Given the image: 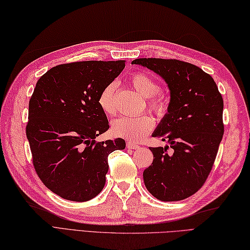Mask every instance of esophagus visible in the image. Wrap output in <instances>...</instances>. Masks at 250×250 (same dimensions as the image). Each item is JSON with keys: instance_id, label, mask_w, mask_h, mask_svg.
<instances>
[{"instance_id": "obj_1", "label": "esophagus", "mask_w": 250, "mask_h": 250, "mask_svg": "<svg viewBox=\"0 0 250 250\" xmlns=\"http://www.w3.org/2000/svg\"><path fill=\"white\" fill-rule=\"evenodd\" d=\"M126 147L128 148V149H138L140 146L138 145V144H136V143H133V142H130V141H128L126 143Z\"/></svg>"}]
</instances>
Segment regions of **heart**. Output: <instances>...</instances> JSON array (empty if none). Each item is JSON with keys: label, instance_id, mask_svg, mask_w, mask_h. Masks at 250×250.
<instances>
[{"label": "heart", "instance_id": "heart-1", "mask_svg": "<svg viewBox=\"0 0 250 250\" xmlns=\"http://www.w3.org/2000/svg\"><path fill=\"white\" fill-rule=\"evenodd\" d=\"M130 83L140 94L148 97V106L158 114H164L167 110V100L160 93V84L156 79L142 72H137L130 77ZM117 83L112 82L102 89L97 97L100 108L107 115L117 113ZM155 122L149 115H141L138 118L122 117L112 122L111 131L115 137L123 138L130 142L142 141L146 135L153 130Z\"/></svg>", "mask_w": 250, "mask_h": 250}]
</instances>
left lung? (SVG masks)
I'll list each match as a JSON object with an SVG mask.
<instances>
[{
  "mask_svg": "<svg viewBox=\"0 0 250 250\" xmlns=\"http://www.w3.org/2000/svg\"><path fill=\"white\" fill-rule=\"evenodd\" d=\"M131 63L159 74L171 91L167 113L153 133L169 145L149 148L154 160L143 172L145 187L162 202L190 197L208 178L223 139L222 94L214 79L192 63L162 58Z\"/></svg>",
  "mask_w": 250,
  "mask_h": 250,
  "instance_id": "8db88e82",
  "label": "left lung"
}]
</instances>
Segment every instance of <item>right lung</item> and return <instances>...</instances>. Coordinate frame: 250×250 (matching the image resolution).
<instances>
[{"label": "right lung", "mask_w": 250, "mask_h": 250, "mask_svg": "<svg viewBox=\"0 0 250 250\" xmlns=\"http://www.w3.org/2000/svg\"><path fill=\"white\" fill-rule=\"evenodd\" d=\"M125 68L118 62H75L42 75L30 96L26 137L35 171L53 193L87 202L105 186L108 156L123 139L95 141L109 128L97 97Z\"/></svg>", "instance_id": "1"}]
</instances>
